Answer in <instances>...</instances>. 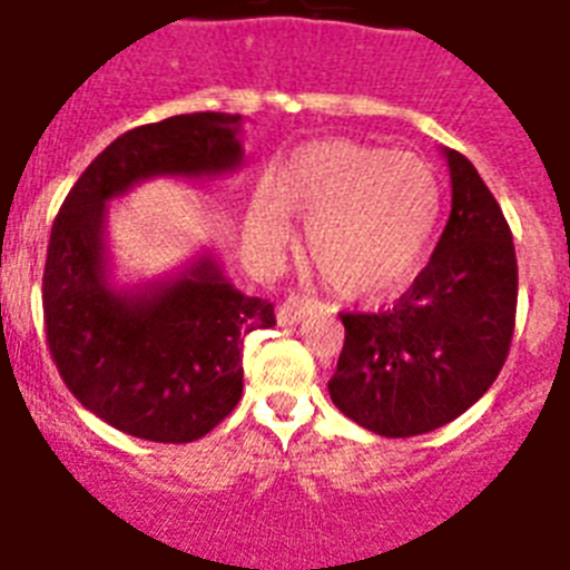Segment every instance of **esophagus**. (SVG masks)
<instances>
[{
	"mask_svg": "<svg viewBox=\"0 0 570 570\" xmlns=\"http://www.w3.org/2000/svg\"><path fill=\"white\" fill-rule=\"evenodd\" d=\"M314 303L312 299H303L297 297V294H291L285 303H279V308H276V323L279 326H294V323H299L306 314H312Z\"/></svg>",
	"mask_w": 570,
	"mask_h": 570,
	"instance_id": "obj_1",
	"label": "esophagus"
}]
</instances>
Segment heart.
Here are the masks:
<instances>
[{
	"instance_id": "heart-1",
	"label": "heart",
	"mask_w": 570,
	"mask_h": 570,
	"mask_svg": "<svg viewBox=\"0 0 570 570\" xmlns=\"http://www.w3.org/2000/svg\"><path fill=\"white\" fill-rule=\"evenodd\" d=\"M291 214L308 220L306 249L323 279L350 297H380L421 262L439 214V181L412 153L317 140L249 197V247L279 253L291 238Z\"/></svg>"
}]
</instances>
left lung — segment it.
Masks as SVG:
<instances>
[{
	"instance_id": "left-lung-1",
	"label": "left lung",
	"mask_w": 570,
	"mask_h": 570,
	"mask_svg": "<svg viewBox=\"0 0 570 570\" xmlns=\"http://www.w3.org/2000/svg\"><path fill=\"white\" fill-rule=\"evenodd\" d=\"M448 226L412 288L385 312H347L332 403L385 439L456 421L498 380L515 332L518 262L509 223L456 149Z\"/></svg>"
}]
</instances>
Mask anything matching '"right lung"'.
<instances>
[{
  "label": "right lung",
  "instance_id": "right-lung-1",
  "mask_svg": "<svg viewBox=\"0 0 570 570\" xmlns=\"http://www.w3.org/2000/svg\"><path fill=\"white\" fill-rule=\"evenodd\" d=\"M240 129V114L199 111L126 131L90 161L52 223L43 271L52 362L81 406L135 439L188 444L212 432L244 391V338L276 317L212 253L158 282L114 285L108 203L156 176L235 173Z\"/></svg>",
  "mask_w": 570,
  "mask_h": 570
}]
</instances>
